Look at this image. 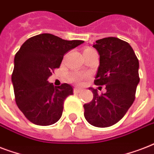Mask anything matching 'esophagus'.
<instances>
[{
  "label": "esophagus",
  "instance_id": "1",
  "mask_svg": "<svg viewBox=\"0 0 154 154\" xmlns=\"http://www.w3.org/2000/svg\"><path fill=\"white\" fill-rule=\"evenodd\" d=\"M83 89H81V88H78V87H75L74 89H73V92L74 94H79L80 92H82Z\"/></svg>",
  "mask_w": 154,
  "mask_h": 154
}]
</instances>
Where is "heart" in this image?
Returning a JSON list of instances; mask_svg holds the SVG:
<instances>
[{
  "label": "heart",
  "instance_id": "obj_1",
  "mask_svg": "<svg viewBox=\"0 0 154 154\" xmlns=\"http://www.w3.org/2000/svg\"><path fill=\"white\" fill-rule=\"evenodd\" d=\"M95 51L94 49H92V48H86V49H85L84 53H88V52H93ZM85 78L84 75L82 74H74L72 75V77H70V79L73 81V82H81L82 81H83V79Z\"/></svg>",
  "mask_w": 154,
  "mask_h": 154
}]
</instances>
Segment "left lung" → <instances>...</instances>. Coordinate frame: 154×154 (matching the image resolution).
<instances>
[{
	"mask_svg": "<svg viewBox=\"0 0 154 154\" xmlns=\"http://www.w3.org/2000/svg\"><path fill=\"white\" fill-rule=\"evenodd\" d=\"M93 47L100 55L94 84L105 85L106 93L99 95L89 89L94 98L84 105V116L92 125L105 128L119 122L133 105L140 82L139 61L130 45L117 37L97 40Z\"/></svg>",
	"mask_w": 154,
	"mask_h": 154,
	"instance_id": "1",
	"label": "left lung"
}]
</instances>
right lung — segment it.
Here are the masks:
<instances>
[{
	"label": "right lung",
	"instance_id": "obj_1",
	"mask_svg": "<svg viewBox=\"0 0 154 154\" xmlns=\"http://www.w3.org/2000/svg\"><path fill=\"white\" fill-rule=\"evenodd\" d=\"M83 42L42 33L30 37L16 53L12 74L15 101L29 122L45 126L60 119L64 101L73 89L66 83L54 87L48 78L65 53Z\"/></svg>",
	"mask_w": 154,
	"mask_h": 154
}]
</instances>
